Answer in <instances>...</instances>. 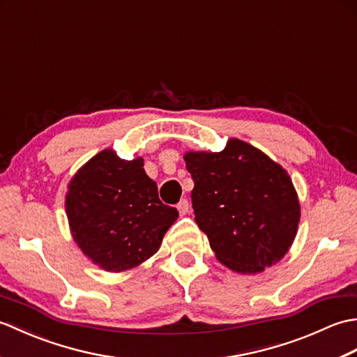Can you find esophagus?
Returning <instances> with one entry per match:
<instances>
[{
  "mask_svg": "<svg viewBox=\"0 0 357 357\" xmlns=\"http://www.w3.org/2000/svg\"><path fill=\"white\" fill-rule=\"evenodd\" d=\"M176 208H178V211H179V215L184 216V215L188 213V208H190V204H188L187 199H181V201L178 202Z\"/></svg>",
  "mask_w": 357,
  "mask_h": 357,
  "instance_id": "34e87169",
  "label": "esophagus"
}]
</instances>
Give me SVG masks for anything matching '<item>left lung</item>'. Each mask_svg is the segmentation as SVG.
<instances>
[{
    "label": "left lung",
    "instance_id": "8db88e82",
    "mask_svg": "<svg viewBox=\"0 0 357 357\" xmlns=\"http://www.w3.org/2000/svg\"><path fill=\"white\" fill-rule=\"evenodd\" d=\"M195 188V221L218 261L242 275L278 264L298 233V193L282 165L231 138L222 151L184 155Z\"/></svg>",
    "mask_w": 357,
    "mask_h": 357
}]
</instances>
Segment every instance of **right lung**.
<instances>
[{"mask_svg":"<svg viewBox=\"0 0 357 357\" xmlns=\"http://www.w3.org/2000/svg\"><path fill=\"white\" fill-rule=\"evenodd\" d=\"M73 241L98 267L119 273L153 256L179 213L164 206L144 159L105 149L73 174L66 193Z\"/></svg>","mask_w":357,"mask_h":357,"instance_id":"right-lung-1","label":"right lung"}]
</instances>
